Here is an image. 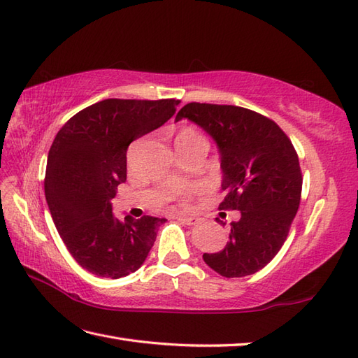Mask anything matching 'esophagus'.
Here are the masks:
<instances>
[{"mask_svg":"<svg viewBox=\"0 0 358 358\" xmlns=\"http://www.w3.org/2000/svg\"><path fill=\"white\" fill-rule=\"evenodd\" d=\"M178 221H181L186 226H195V224L199 222V218L196 217H178Z\"/></svg>","mask_w":358,"mask_h":358,"instance_id":"34e87169","label":"esophagus"}]
</instances>
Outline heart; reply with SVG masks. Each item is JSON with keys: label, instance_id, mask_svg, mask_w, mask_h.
I'll return each mask as SVG.
<instances>
[{"label": "heart", "instance_id": "heart-1", "mask_svg": "<svg viewBox=\"0 0 358 358\" xmlns=\"http://www.w3.org/2000/svg\"><path fill=\"white\" fill-rule=\"evenodd\" d=\"M182 132H189V134H190V132H195V131L194 129H185V131H181L180 134H182Z\"/></svg>", "mask_w": 358, "mask_h": 358}]
</instances>
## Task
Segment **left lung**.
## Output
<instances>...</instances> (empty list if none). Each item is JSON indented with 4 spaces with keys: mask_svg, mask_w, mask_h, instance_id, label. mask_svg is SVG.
Instances as JSON below:
<instances>
[{
    "mask_svg": "<svg viewBox=\"0 0 358 358\" xmlns=\"http://www.w3.org/2000/svg\"><path fill=\"white\" fill-rule=\"evenodd\" d=\"M187 119L218 146L226 190L221 209L239 210L227 245L203 259L224 278L264 268L284 245L302 192V173L292 141L273 120L234 105L187 103L176 122Z\"/></svg>",
    "mask_w": 358,
    "mask_h": 358,
    "instance_id": "obj_1",
    "label": "left lung"
}]
</instances>
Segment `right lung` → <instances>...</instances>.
<instances>
[{
	"label": "right lung",
	"mask_w": 358,
	"mask_h": 358,
	"mask_svg": "<svg viewBox=\"0 0 358 358\" xmlns=\"http://www.w3.org/2000/svg\"><path fill=\"white\" fill-rule=\"evenodd\" d=\"M180 101L105 99L66 122L48 151L45 199L64 244L82 268L119 279L141 267L164 218L114 217L131 141L168 122Z\"/></svg>",
	"instance_id": "add662e5"
}]
</instances>
